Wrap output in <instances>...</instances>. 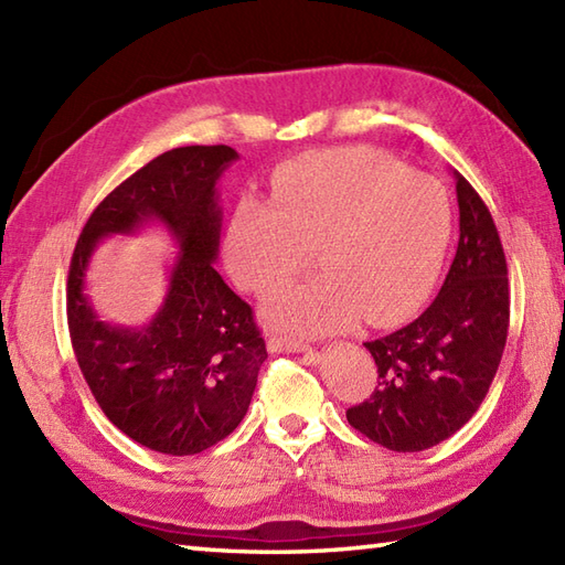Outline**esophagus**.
<instances>
[{
    "instance_id": "34e87169",
    "label": "esophagus",
    "mask_w": 565,
    "mask_h": 565,
    "mask_svg": "<svg viewBox=\"0 0 565 565\" xmlns=\"http://www.w3.org/2000/svg\"><path fill=\"white\" fill-rule=\"evenodd\" d=\"M267 350L271 354H279V352H296V354H303L310 364L318 362V352L313 347L308 344H298V342H289V340H281V338H269L267 342Z\"/></svg>"
}]
</instances>
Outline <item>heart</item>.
<instances>
[{"label": "heart", "mask_w": 565, "mask_h": 565, "mask_svg": "<svg viewBox=\"0 0 565 565\" xmlns=\"http://www.w3.org/2000/svg\"><path fill=\"white\" fill-rule=\"evenodd\" d=\"M274 206L243 199L225 231V267L249 294L279 289L316 249L322 271L269 298L264 320L294 340L391 326L423 301L451 233L439 182L369 148L303 154L274 174Z\"/></svg>", "instance_id": "1"}]
</instances>
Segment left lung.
I'll list each match as a JSON object with an SVG mask.
<instances>
[{"instance_id":"obj_1","label":"left lung","mask_w":565,"mask_h":565,"mask_svg":"<svg viewBox=\"0 0 565 565\" xmlns=\"http://www.w3.org/2000/svg\"><path fill=\"white\" fill-rule=\"evenodd\" d=\"M456 177L459 247L423 316L364 342L379 366L371 398L347 411L354 429L391 451L449 439L481 407L510 326L508 262L483 199Z\"/></svg>"}]
</instances>
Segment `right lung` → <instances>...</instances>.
I'll use <instances>...</instances> for the list:
<instances>
[{
    "label": "right lung",
    "mask_w": 565,
    "mask_h": 565,
    "mask_svg": "<svg viewBox=\"0 0 565 565\" xmlns=\"http://www.w3.org/2000/svg\"><path fill=\"white\" fill-rule=\"evenodd\" d=\"M235 160L227 146L162 152L94 209L70 262L67 326L82 376L124 435L160 454H201L231 435L267 359L252 308L213 267L218 179ZM150 222L180 245L168 296L148 327H111L83 294L90 255L104 236Z\"/></svg>",
    "instance_id": "1"
}]
</instances>
